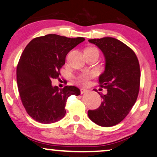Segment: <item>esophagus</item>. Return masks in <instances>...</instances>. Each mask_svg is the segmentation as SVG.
I'll return each mask as SVG.
<instances>
[{
    "instance_id": "esophagus-1",
    "label": "esophagus",
    "mask_w": 157,
    "mask_h": 157,
    "mask_svg": "<svg viewBox=\"0 0 157 157\" xmlns=\"http://www.w3.org/2000/svg\"><path fill=\"white\" fill-rule=\"evenodd\" d=\"M87 91H88V90H87V89H85V88H81V89H80V93H81V94H83V93H86Z\"/></svg>"
}]
</instances>
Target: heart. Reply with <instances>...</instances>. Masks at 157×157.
I'll list each match as a JSON object with an SVG mask.
<instances>
[{
	"label": "heart",
	"instance_id": "b5f03b06",
	"mask_svg": "<svg viewBox=\"0 0 157 157\" xmlns=\"http://www.w3.org/2000/svg\"><path fill=\"white\" fill-rule=\"evenodd\" d=\"M95 76V73L93 72H83L76 77L77 82L83 85H87L89 83V80Z\"/></svg>",
	"mask_w": 157,
	"mask_h": 157
}]
</instances>
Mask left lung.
<instances>
[{
    "mask_svg": "<svg viewBox=\"0 0 157 157\" xmlns=\"http://www.w3.org/2000/svg\"><path fill=\"white\" fill-rule=\"evenodd\" d=\"M88 41L96 45L104 54L106 67L99 77V86L107 90L106 95L98 92L101 104L98 109L89 110L88 117L100 126H114L126 117L138 98L139 61L132 49L117 39L107 37Z\"/></svg>",
    "mask_w": 157,
    "mask_h": 157,
    "instance_id": "obj_1",
    "label": "left lung"
}]
</instances>
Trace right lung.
<instances>
[{
    "mask_svg": "<svg viewBox=\"0 0 157 157\" xmlns=\"http://www.w3.org/2000/svg\"><path fill=\"white\" fill-rule=\"evenodd\" d=\"M84 40L49 34L35 37L26 46L17 64V81L21 103L33 120L43 124L60 120L69 96L80 94L73 85L53 87L51 80L59 78L67 53Z\"/></svg>",
    "mask_w": 157,
    "mask_h": 157,
    "instance_id": "add662e5",
    "label": "right lung"
}]
</instances>
